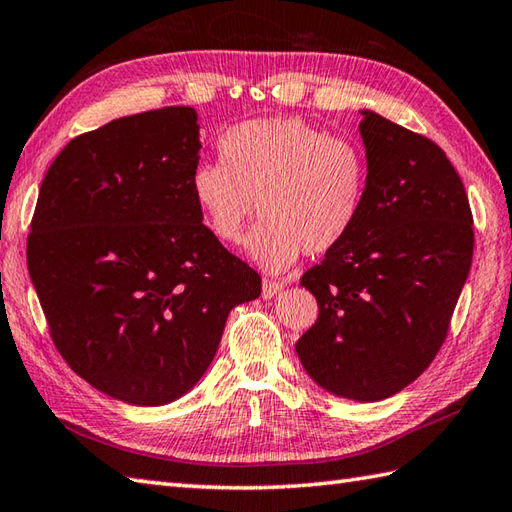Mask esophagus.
Segmentation results:
<instances>
[{
  "mask_svg": "<svg viewBox=\"0 0 512 512\" xmlns=\"http://www.w3.org/2000/svg\"><path fill=\"white\" fill-rule=\"evenodd\" d=\"M281 288H284V284H279V281L264 279V284H262V297H264V299H273V297L279 295Z\"/></svg>",
  "mask_w": 512,
  "mask_h": 512,
  "instance_id": "esophagus-1",
  "label": "esophagus"
}]
</instances>
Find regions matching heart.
Wrapping results in <instances>:
<instances>
[{
    "mask_svg": "<svg viewBox=\"0 0 512 512\" xmlns=\"http://www.w3.org/2000/svg\"><path fill=\"white\" fill-rule=\"evenodd\" d=\"M222 162H200L191 198L217 242H242L248 217L262 213L246 239L253 262L281 273L308 253H332L356 228L367 198V158L350 138L330 136L301 118H259L222 134Z\"/></svg>",
    "mask_w": 512,
    "mask_h": 512,
    "instance_id": "heart-1",
    "label": "heart"
}]
</instances>
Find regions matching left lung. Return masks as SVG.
<instances>
[{"label":"left lung","mask_w":512,"mask_h":512,"mask_svg":"<svg viewBox=\"0 0 512 512\" xmlns=\"http://www.w3.org/2000/svg\"><path fill=\"white\" fill-rule=\"evenodd\" d=\"M367 198L345 242L301 277L319 317L295 350L332 396L376 402L436 358L473 259L464 184L429 138L361 110Z\"/></svg>","instance_id":"1"}]
</instances>
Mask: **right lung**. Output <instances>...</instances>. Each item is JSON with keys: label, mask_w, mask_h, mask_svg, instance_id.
I'll return each instance as SVG.
<instances>
[{"label": "right lung", "mask_w": 512, "mask_h": 512, "mask_svg": "<svg viewBox=\"0 0 512 512\" xmlns=\"http://www.w3.org/2000/svg\"><path fill=\"white\" fill-rule=\"evenodd\" d=\"M193 107L116 118L63 147L41 182L28 273L52 341L110 398L160 407L213 363L262 279L206 231L189 178Z\"/></svg>", "instance_id": "1"}]
</instances>
